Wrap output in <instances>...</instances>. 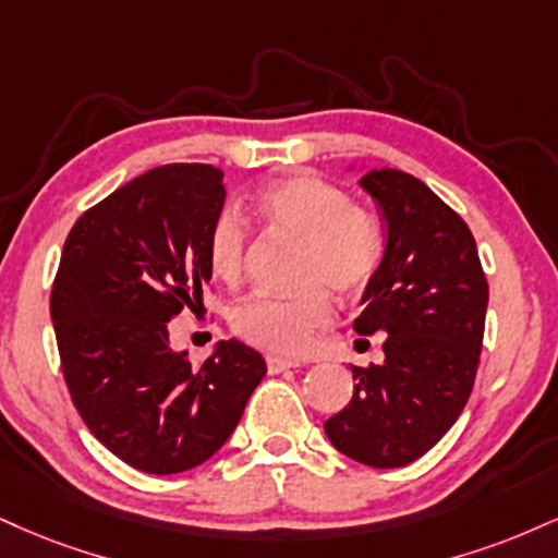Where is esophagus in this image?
<instances>
[{"label":"esophagus","instance_id":"esophagus-1","mask_svg":"<svg viewBox=\"0 0 558 558\" xmlns=\"http://www.w3.org/2000/svg\"><path fill=\"white\" fill-rule=\"evenodd\" d=\"M301 364L293 359H283V355H267V372L270 374H280L288 372V368H299Z\"/></svg>","mask_w":558,"mask_h":558}]
</instances>
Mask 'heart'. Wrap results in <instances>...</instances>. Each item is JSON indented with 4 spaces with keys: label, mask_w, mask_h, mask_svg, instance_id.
Returning a JSON list of instances; mask_svg holds the SVG:
<instances>
[{
    "label": "heart",
    "mask_w": 558,
    "mask_h": 558,
    "mask_svg": "<svg viewBox=\"0 0 558 558\" xmlns=\"http://www.w3.org/2000/svg\"><path fill=\"white\" fill-rule=\"evenodd\" d=\"M252 210L275 233L301 241L293 296H257L233 306L231 327L246 343L272 353H301L332 317L325 288L338 296L364 291L377 272L385 236L379 220L330 181L296 173L262 186ZM250 233L239 213L220 210L207 231V265L228 286L244 278Z\"/></svg>",
    "instance_id": "1"
}]
</instances>
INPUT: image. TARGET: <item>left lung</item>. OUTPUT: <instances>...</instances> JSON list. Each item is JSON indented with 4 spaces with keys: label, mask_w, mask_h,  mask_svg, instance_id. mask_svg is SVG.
I'll return each instance as SVG.
<instances>
[{
    "label": "left lung",
    "mask_w": 558,
    "mask_h": 558,
    "mask_svg": "<svg viewBox=\"0 0 558 558\" xmlns=\"http://www.w3.org/2000/svg\"><path fill=\"white\" fill-rule=\"evenodd\" d=\"M387 223L355 332H385V361L351 366L353 398L325 421L338 452L368 468H402L452 428L473 392L488 283L465 220L398 169L359 181Z\"/></svg>",
    "instance_id": "1"
}]
</instances>
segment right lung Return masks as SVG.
Returning a JSON list of instances; mask_svg holds the SVG:
<instances>
[{"label": "right lung", "instance_id": "add662e5", "mask_svg": "<svg viewBox=\"0 0 558 558\" xmlns=\"http://www.w3.org/2000/svg\"><path fill=\"white\" fill-rule=\"evenodd\" d=\"M223 203L215 166H158L80 215L64 241L51 291L64 381L90 434L143 473L213 458L267 374L239 340L197 368L169 345V322L213 278L207 231Z\"/></svg>", "mask_w": 558, "mask_h": 558}]
</instances>
